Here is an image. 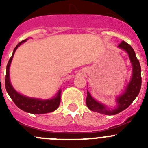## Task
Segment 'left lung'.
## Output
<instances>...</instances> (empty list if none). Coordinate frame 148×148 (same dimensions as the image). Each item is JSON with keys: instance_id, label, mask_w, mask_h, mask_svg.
<instances>
[{"instance_id": "obj_1", "label": "left lung", "mask_w": 148, "mask_h": 148, "mask_svg": "<svg viewBox=\"0 0 148 148\" xmlns=\"http://www.w3.org/2000/svg\"><path fill=\"white\" fill-rule=\"evenodd\" d=\"M119 49L125 50L127 53L130 63L132 64V76L130 82L127 85L126 88L121 95H118L116 98L117 104L113 109L106 107L104 104L99 102L92 97L90 92L87 91V96L86 99L87 108L90 110L97 112L104 115L113 116L125 110L132 104L135 100L137 95L140 92L141 86H142V77H141V66L139 61L137 59L136 53L130 45L127 43L122 41L118 46Z\"/></svg>"}]
</instances>
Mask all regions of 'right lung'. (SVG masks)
Wrapping results in <instances>:
<instances>
[{
	"mask_svg": "<svg viewBox=\"0 0 148 148\" xmlns=\"http://www.w3.org/2000/svg\"><path fill=\"white\" fill-rule=\"evenodd\" d=\"M27 40V39L22 40L15 47L13 50L11 58L7 64L6 78H5V87H6V92L10 95V98L13 101V102L16 104L17 107L27 113H32V114H44V113H51L56 110L59 106L60 101H61V89L52 99H40L21 95L14 89L10 82V67L13 56L18 47L23 43L26 42Z\"/></svg>",
	"mask_w": 148,
	"mask_h": 148,
	"instance_id": "obj_1",
	"label": "right lung"
}]
</instances>
